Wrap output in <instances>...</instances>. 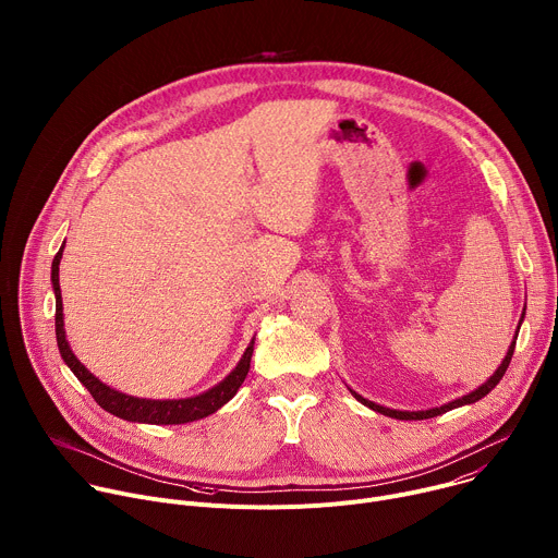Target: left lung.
I'll use <instances>...</instances> for the list:
<instances>
[{
    "mask_svg": "<svg viewBox=\"0 0 558 558\" xmlns=\"http://www.w3.org/2000/svg\"><path fill=\"white\" fill-rule=\"evenodd\" d=\"M523 315H525V308H523V313H521V320H519V327H517V333H514V340H512V344H510V349H508V353H506V357H504V362L499 364V368L482 384V386H476L472 392H468V395H463V397H457V400H452V402H448V404H444V407H437V409H428V411H395V409H386V407H379V404H375V402H368L366 397H362L360 392H355V390H351V395L355 397L357 402H362L364 407H368V409H373L375 413H381V415H386V417H392V420H430V417H437V415H441V413H448V411H452V409H459V407H465V404H474V402H480L482 397H486L499 381H501V377L506 375V371H508V366H510V360H512V353H514V344H517V336H519V329H521V323H523Z\"/></svg>",
    "mask_w": 558,
    "mask_h": 558,
    "instance_id": "obj_1",
    "label": "left lung"
}]
</instances>
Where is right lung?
Returning a JSON list of instances; mask_svg holds the SVG:
<instances>
[{"label":"right lung","mask_w":558,"mask_h":558,"mask_svg":"<svg viewBox=\"0 0 558 558\" xmlns=\"http://www.w3.org/2000/svg\"><path fill=\"white\" fill-rule=\"evenodd\" d=\"M63 256V245L57 252L54 260H52V291H54V336H57V347L59 353L63 357V362L68 364V368L76 375V379L82 381L90 395L95 397V402L112 413L114 417H121L125 422H136V424H187V422H196L203 420L211 413H216L218 409H222L231 397L241 388V384L245 381L247 373H250V362H252V353H254V340L250 342V347L245 349L241 362L235 364V368L216 386H211L209 390L194 395V397H185V400H143V397H134V395H125L108 384H104L97 375H93L82 362L76 360V355L72 353L68 340H65V329H63V304H61V289H59V263Z\"/></svg>","instance_id":"add662e5"}]
</instances>
